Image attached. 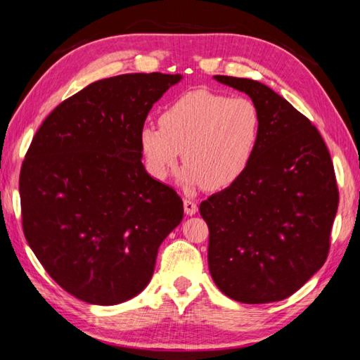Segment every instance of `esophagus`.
Here are the masks:
<instances>
[{"label":"esophagus","instance_id":"34e87169","mask_svg":"<svg viewBox=\"0 0 360 360\" xmlns=\"http://www.w3.org/2000/svg\"><path fill=\"white\" fill-rule=\"evenodd\" d=\"M184 211H186L187 216H193L195 212L198 211V206H197V203L193 202V200L186 198V200H184Z\"/></svg>","mask_w":360,"mask_h":360}]
</instances>
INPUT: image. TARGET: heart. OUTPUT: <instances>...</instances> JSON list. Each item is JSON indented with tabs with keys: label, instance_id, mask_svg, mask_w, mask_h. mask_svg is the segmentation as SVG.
<instances>
[{
	"label": "heart",
	"instance_id": "1",
	"mask_svg": "<svg viewBox=\"0 0 360 360\" xmlns=\"http://www.w3.org/2000/svg\"><path fill=\"white\" fill-rule=\"evenodd\" d=\"M262 130L259 106L246 96L192 90L160 115V127L139 130V149L149 174L165 181L178 165H187L179 182L187 188L221 191L235 184L251 165Z\"/></svg>",
	"mask_w": 360,
	"mask_h": 360
}]
</instances>
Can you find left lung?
Masks as SVG:
<instances>
[{
	"instance_id": "1",
	"label": "left lung",
	"mask_w": 360,
	"mask_h": 360,
	"mask_svg": "<svg viewBox=\"0 0 360 360\" xmlns=\"http://www.w3.org/2000/svg\"><path fill=\"white\" fill-rule=\"evenodd\" d=\"M214 79L259 106L262 130L246 173L200 205L210 273L231 300H284L327 259L338 210L332 158L311 122L265 84Z\"/></svg>"
}]
</instances>
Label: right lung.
I'll return each instance as SVG.
<instances>
[{
	"mask_svg": "<svg viewBox=\"0 0 360 360\" xmlns=\"http://www.w3.org/2000/svg\"><path fill=\"white\" fill-rule=\"evenodd\" d=\"M181 75L131 72L87 85L42 122L20 172L23 233L53 281L82 302L143 292L184 216L146 172L139 130Z\"/></svg>",
	"mask_w": 360,
	"mask_h": 360,
	"instance_id": "obj_1",
	"label": "right lung"
}]
</instances>
